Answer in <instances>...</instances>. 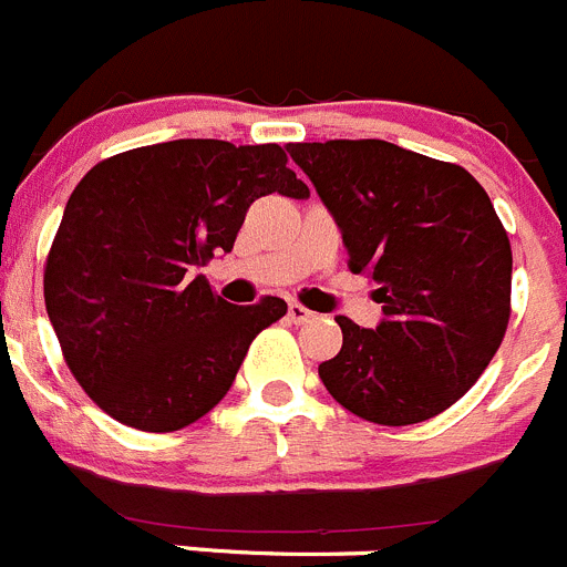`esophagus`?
Wrapping results in <instances>:
<instances>
[{
  "label": "esophagus",
  "instance_id": "34e87169",
  "mask_svg": "<svg viewBox=\"0 0 567 567\" xmlns=\"http://www.w3.org/2000/svg\"><path fill=\"white\" fill-rule=\"evenodd\" d=\"M311 317H315V311L306 309L303 303H289V322H295V326H303V322H309Z\"/></svg>",
  "mask_w": 567,
  "mask_h": 567
}]
</instances>
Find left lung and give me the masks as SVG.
I'll return each instance as SVG.
<instances>
[{
    "label": "left lung",
    "instance_id": "8db88e82",
    "mask_svg": "<svg viewBox=\"0 0 567 567\" xmlns=\"http://www.w3.org/2000/svg\"><path fill=\"white\" fill-rule=\"evenodd\" d=\"M342 230L348 267L375 284V331L337 317L320 364L333 401L379 425L454 406L487 370L512 315V247L482 183L462 166L381 138L287 144Z\"/></svg>",
    "mask_w": 567,
    "mask_h": 567
}]
</instances>
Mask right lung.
Listing matches in <instances>:
<instances>
[{
    "instance_id": "right-lung-1",
    "label": "right lung",
    "mask_w": 567,
    "mask_h": 567,
    "mask_svg": "<svg viewBox=\"0 0 567 567\" xmlns=\"http://www.w3.org/2000/svg\"><path fill=\"white\" fill-rule=\"evenodd\" d=\"M278 144L177 138L100 161L78 183L44 267V303L85 395L138 431L212 412L280 298L234 306L197 275L234 250L264 194L309 197Z\"/></svg>"
}]
</instances>
